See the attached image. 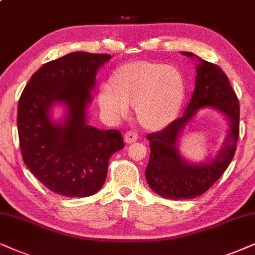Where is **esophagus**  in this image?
I'll return each mask as SVG.
<instances>
[{
	"label": "esophagus",
	"instance_id": "esophagus-1",
	"mask_svg": "<svg viewBox=\"0 0 255 255\" xmlns=\"http://www.w3.org/2000/svg\"><path fill=\"white\" fill-rule=\"evenodd\" d=\"M137 140V134L135 133V131H131V130H128L127 133L125 134V142L127 144H130L133 143Z\"/></svg>",
	"mask_w": 255,
	"mask_h": 255
}]
</instances>
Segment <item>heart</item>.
Here are the masks:
<instances>
[{"label": "heart", "instance_id": "obj_1", "mask_svg": "<svg viewBox=\"0 0 255 255\" xmlns=\"http://www.w3.org/2000/svg\"><path fill=\"white\" fill-rule=\"evenodd\" d=\"M184 96V81L177 69L164 64L134 62L115 71L111 83L99 94L101 111L112 120L135 114L148 129H158L170 124L177 114Z\"/></svg>", "mask_w": 255, "mask_h": 255}]
</instances>
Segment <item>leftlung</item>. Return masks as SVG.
<instances>
[{"label": "left lung", "mask_w": 255, "mask_h": 255, "mask_svg": "<svg viewBox=\"0 0 255 255\" xmlns=\"http://www.w3.org/2000/svg\"><path fill=\"white\" fill-rule=\"evenodd\" d=\"M181 53L197 62L191 99L182 117L158 133L147 135L150 158L145 179L152 191L168 199H191L211 188L232 161L239 138V101L229 78L220 67L192 52ZM203 108L220 111L228 120L229 129L215 158L192 163L179 151V140L185 126Z\"/></svg>", "instance_id": "1"}]
</instances>
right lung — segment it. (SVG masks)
<instances>
[{
  "mask_svg": "<svg viewBox=\"0 0 255 255\" xmlns=\"http://www.w3.org/2000/svg\"><path fill=\"white\" fill-rule=\"evenodd\" d=\"M111 58L78 51L44 64L19 98L17 128L23 161L57 195L88 197L99 191L111 156L125 147L118 129L87 124L96 76ZM56 106L64 107L59 121L52 117Z\"/></svg>",
  "mask_w": 255,
  "mask_h": 255,
  "instance_id": "right-lung-1",
  "label": "right lung"
}]
</instances>
